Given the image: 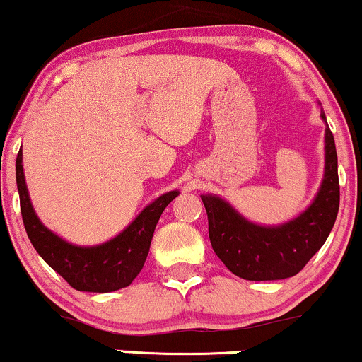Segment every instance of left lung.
<instances>
[{
    "instance_id": "left-lung-1",
    "label": "left lung",
    "mask_w": 362,
    "mask_h": 362,
    "mask_svg": "<svg viewBox=\"0 0 362 362\" xmlns=\"http://www.w3.org/2000/svg\"><path fill=\"white\" fill-rule=\"evenodd\" d=\"M325 167L319 192L295 219L261 226L243 217L219 195H200L209 219L212 250L229 272L245 280L267 281L295 276L324 246L339 212L337 151L325 112Z\"/></svg>"
}]
</instances>
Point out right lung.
<instances>
[{
  "label": "right lung",
  "mask_w": 362,
  "mask_h": 362,
  "mask_svg": "<svg viewBox=\"0 0 362 362\" xmlns=\"http://www.w3.org/2000/svg\"><path fill=\"white\" fill-rule=\"evenodd\" d=\"M16 185L21 217L35 250L72 288L93 293H107L132 285L145 264L160 216L180 194L178 190H170L160 195L110 241L95 246H77L57 236L38 219L25 182L21 148L16 156Z\"/></svg>",
  "instance_id": "1"
}]
</instances>
